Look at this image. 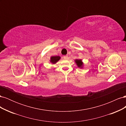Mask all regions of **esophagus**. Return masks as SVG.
Masks as SVG:
<instances>
[{
  "label": "esophagus",
  "instance_id": "1",
  "mask_svg": "<svg viewBox=\"0 0 126 126\" xmlns=\"http://www.w3.org/2000/svg\"><path fill=\"white\" fill-rule=\"evenodd\" d=\"M68 58V56H63V58H64V59H67Z\"/></svg>",
  "mask_w": 126,
  "mask_h": 126
}]
</instances>
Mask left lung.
I'll list each match as a JSON object with an SVG mask.
<instances>
[{
    "instance_id": "1",
    "label": "left lung",
    "mask_w": 126,
    "mask_h": 126,
    "mask_svg": "<svg viewBox=\"0 0 126 126\" xmlns=\"http://www.w3.org/2000/svg\"><path fill=\"white\" fill-rule=\"evenodd\" d=\"M75 62L76 63L77 66H78V67L80 68H82L83 66V63L82 62L81 59H76L75 60Z\"/></svg>"
}]
</instances>
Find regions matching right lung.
<instances>
[{
  "instance_id": "obj_1",
  "label": "right lung",
  "mask_w": 126,
  "mask_h": 126,
  "mask_svg": "<svg viewBox=\"0 0 126 126\" xmlns=\"http://www.w3.org/2000/svg\"><path fill=\"white\" fill-rule=\"evenodd\" d=\"M61 57L60 56H51L50 57V63H52V64H55L57 62H58V61L60 59Z\"/></svg>"
}]
</instances>
